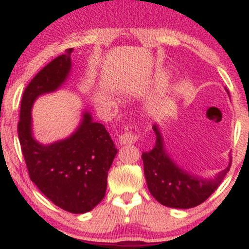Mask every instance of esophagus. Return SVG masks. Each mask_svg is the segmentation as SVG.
Wrapping results in <instances>:
<instances>
[{
  "mask_svg": "<svg viewBox=\"0 0 249 249\" xmlns=\"http://www.w3.org/2000/svg\"><path fill=\"white\" fill-rule=\"evenodd\" d=\"M137 138H138V136H137L136 131H133L132 128H126L125 132H123L121 136H119V141L125 145L133 144V142L137 141Z\"/></svg>",
  "mask_w": 249,
  "mask_h": 249,
  "instance_id": "1",
  "label": "esophagus"
}]
</instances>
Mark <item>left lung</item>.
<instances>
[{
    "label": "left lung",
    "mask_w": 249,
    "mask_h": 249,
    "mask_svg": "<svg viewBox=\"0 0 249 249\" xmlns=\"http://www.w3.org/2000/svg\"><path fill=\"white\" fill-rule=\"evenodd\" d=\"M226 91L228 92L227 89ZM152 128L156 133V145L151 151L142 154L150 193L157 201L167 207L186 210L202 204L221 184L230 171L232 160L214 179L194 177L177 166L165 151L158 126L154 124Z\"/></svg>",
    "instance_id": "8db88e82"
}]
</instances>
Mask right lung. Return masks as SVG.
Instances as JSON below:
<instances>
[{"mask_svg": "<svg viewBox=\"0 0 249 249\" xmlns=\"http://www.w3.org/2000/svg\"><path fill=\"white\" fill-rule=\"evenodd\" d=\"M71 51L45 65L25 88L17 131L31 181L56 206L81 214L93 210L107 192V173L117 153L107 128L85 112L76 132L64 141L42 145L31 133L34 102L64 83L71 69Z\"/></svg>", "mask_w": 249, "mask_h": 249, "instance_id": "1", "label": "right lung"}]
</instances>
